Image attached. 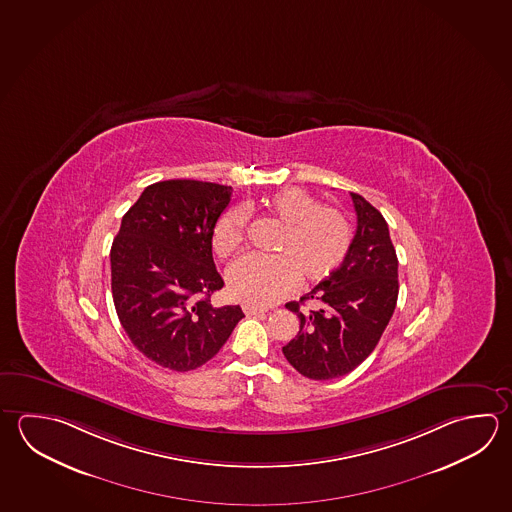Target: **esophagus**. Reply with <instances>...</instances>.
Returning a JSON list of instances; mask_svg holds the SVG:
<instances>
[{"mask_svg":"<svg viewBox=\"0 0 512 512\" xmlns=\"http://www.w3.org/2000/svg\"><path fill=\"white\" fill-rule=\"evenodd\" d=\"M242 308L245 316H263L267 312V308L254 307V305H249V303H245Z\"/></svg>","mask_w":512,"mask_h":512,"instance_id":"34e87169","label":"esophagus"}]
</instances>
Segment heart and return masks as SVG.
I'll use <instances>...</instances> for the list:
<instances>
[{"label": "heart", "instance_id": "heart-1", "mask_svg": "<svg viewBox=\"0 0 512 512\" xmlns=\"http://www.w3.org/2000/svg\"><path fill=\"white\" fill-rule=\"evenodd\" d=\"M281 225L276 256L245 254L227 270V287L234 298L267 307L287 296L294 285L319 283L343 265L352 247V225L341 211L325 207L299 187H285L263 200ZM249 209L236 205L214 229V251L229 256L243 242Z\"/></svg>", "mask_w": 512, "mask_h": 512}]
</instances>
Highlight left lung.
Returning a JSON list of instances; mask_svg holds the SVG:
<instances>
[{
  "instance_id": "obj_1",
  "label": "left lung",
  "mask_w": 512,
  "mask_h": 512,
  "mask_svg": "<svg viewBox=\"0 0 512 512\" xmlns=\"http://www.w3.org/2000/svg\"><path fill=\"white\" fill-rule=\"evenodd\" d=\"M357 231L346 260L330 278L301 298L317 307L301 312L299 332L283 354L301 375L314 381L343 377L363 363L390 323L399 296V260L388 223L363 196L350 193Z\"/></svg>"
}]
</instances>
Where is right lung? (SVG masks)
<instances>
[{
  "instance_id": "right-lung-1",
  "label": "right lung",
  "mask_w": 512,
  "mask_h": 512,
  "mask_svg": "<svg viewBox=\"0 0 512 512\" xmlns=\"http://www.w3.org/2000/svg\"><path fill=\"white\" fill-rule=\"evenodd\" d=\"M233 187L164 180L142 191L113 240L112 294L135 348L162 368L189 372L220 352L242 308H216L223 287L213 234Z\"/></svg>"
}]
</instances>
